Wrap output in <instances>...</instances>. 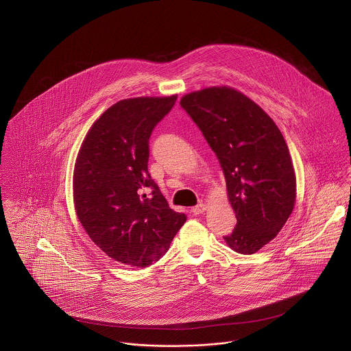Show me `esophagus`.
<instances>
[{
    "label": "esophagus",
    "instance_id": "34e87169",
    "mask_svg": "<svg viewBox=\"0 0 351 351\" xmlns=\"http://www.w3.org/2000/svg\"><path fill=\"white\" fill-rule=\"evenodd\" d=\"M205 210H206V205H205V204H202V202L197 204L196 206H193V208H192V212H193L195 215H201V213H204Z\"/></svg>",
    "mask_w": 351,
    "mask_h": 351
}]
</instances>
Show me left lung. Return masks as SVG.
Here are the masks:
<instances>
[{"label": "left lung", "mask_w": 351, "mask_h": 351, "mask_svg": "<svg viewBox=\"0 0 351 351\" xmlns=\"http://www.w3.org/2000/svg\"><path fill=\"white\" fill-rule=\"evenodd\" d=\"M180 104L224 171L238 220L224 242L239 254L261 250L282 230L296 202L295 167L281 131L258 104L230 86L191 92Z\"/></svg>", "instance_id": "8db88e82"}]
</instances>
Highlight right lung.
I'll list each match as a JSON object with an SVG mask.
<instances>
[{
  "label": "right lung",
  "mask_w": 351,
  "mask_h": 351,
  "mask_svg": "<svg viewBox=\"0 0 351 351\" xmlns=\"http://www.w3.org/2000/svg\"><path fill=\"white\" fill-rule=\"evenodd\" d=\"M177 95L113 104L89 128L74 165L73 199L89 238L109 258L146 267L166 251L186 215L151 180L149 139Z\"/></svg>",
  "instance_id": "right-lung-1"
}]
</instances>
